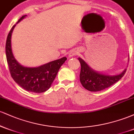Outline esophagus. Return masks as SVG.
<instances>
[{
    "mask_svg": "<svg viewBox=\"0 0 134 134\" xmlns=\"http://www.w3.org/2000/svg\"><path fill=\"white\" fill-rule=\"evenodd\" d=\"M79 53V52L76 50H71L69 53V57H72L75 56V55H77Z\"/></svg>",
    "mask_w": 134,
    "mask_h": 134,
    "instance_id": "34e87169",
    "label": "esophagus"
}]
</instances>
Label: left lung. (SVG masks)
<instances>
[{
	"label": "left lung",
	"instance_id": "8db88e82",
	"mask_svg": "<svg viewBox=\"0 0 134 134\" xmlns=\"http://www.w3.org/2000/svg\"><path fill=\"white\" fill-rule=\"evenodd\" d=\"M78 60L81 65L80 81L82 86L90 91H99L111 86L121 79L126 72L125 69L121 74L114 76L100 74L91 68L82 58Z\"/></svg>",
	"mask_w": 134,
	"mask_h": 134
}]
</instances>
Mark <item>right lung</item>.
Instances as JSON below:
<instances>
[{
    "instance_id": "add662e5",
    "label": "right lung",
    "mask_w": 134,
    "mask_h": 134,
    "mask_svg": "<svg viewBox=\"0 0 134 134\" xmlns=\"http://www.w3.org/2000/svg\"><path fill=\"white\" fill-rule=\"evenodd\" d=\"M26 16H23L16 24ZM16 25L13 26L9 33L5 44L6 58L10 75L14 81L24 90L35 93H43L51 87L58 70L67 58H61L37 67L21 65L14 57L11 48V36Z\"/></svg>"
}]
</instances>
